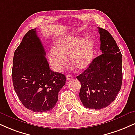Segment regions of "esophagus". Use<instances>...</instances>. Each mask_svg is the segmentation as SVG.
<instances>
[{
  "mask_svg": "<svg viewBox=\"0 0 135 135\" xmlns=\"http://www.w3.org/2000/svg\"><path fill=\"white\" fill-rule=\"evenodd\" d=\"M66 80H70L73 79V76L70 74H68L66 75Z\"/></svg>",
  "mask_w": 135,
  "mask_h": 135,
  "instance_id": "1",
  "label": "esophagus"
}]
</instances>
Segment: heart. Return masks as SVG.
<instances>
[{"mask_svg":"<svg viewBox=\"0 0 135 135\" xmlns=\"http://www.w3.org/2000/svg\"><path fill=\"white\" fill-rule=\"evenodd\" d=\"M93 54L94 43L90 38L82 40L77 36H69L58 39L55 43V50H51L48 54V58L52 67L61 72L66 63L65 56L70 55V64L80 70L89 65Z\"/></svg>","mask_w":135,"mask_h":135,"instance_id":"heart-1","label":"heart"}]
</instances>
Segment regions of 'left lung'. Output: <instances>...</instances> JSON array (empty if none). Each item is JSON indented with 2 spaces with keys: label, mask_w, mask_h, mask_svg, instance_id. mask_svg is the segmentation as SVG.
<instances>
[{
  "label": "left lung",
  "mask_w": 135,
  "mask_h": 135,
  "mask_svg": "<svg viewBox=\"0 0 135 135\" xmlns=\"http://www.w3.org/2000/svg\"><path fill=\"white\" fill-rule=\"evenodd\" d=\"M102 54L78 75L82 104L91 109L108 107L116 99L122 85V55L108 31L98 27Z\"/></svg>",
  "instance_id": "8db88e82"
}]
</instances>
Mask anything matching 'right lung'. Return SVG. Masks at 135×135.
Here are the masks:
<instances>
[{
  "label": "right lung",
  "instance_id": "right-lung-1",
  "mask_svg": "<svg viewBox=\"0 0 135 135\" xmlns=\"http://www.w3.org/2000/svg\"><path fill=\"white\" fill-rule=\"evenodd\" d=\"M36 31L26 34L14 54L12 82L19 100L35 113L50 111L65 84V75L51 70Z\"/></svg>",
  "mask_w": 135,
  "mask_h": 135
}]
</instances>
